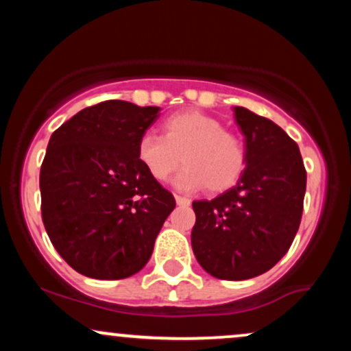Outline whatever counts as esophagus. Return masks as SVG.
I'll list each match as a JSON object with an SVG mask.
<instances>
[{
  "label": "esophagus",
  "instance_id": "esophagus-1",
  "mask_svg": "<svg viewBox=\"0 0 351 351\" xmlns=\"http://www.w3.org/2000/svg\"><path fill=\"white\" fill-rule=\"evenodd\" d=\"M175 199H176V204H180V206H188V204L191 203V201H189V198H186V196H178V195H176Z\"/></svg>",
  "mask_w": 351,
  "mask_h": 351
}]
</instances>
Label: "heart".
<instances>
[{"label": "heart", "mask_w": 351, "mask_h": 351, "mask_svg": "<svg viewBox=\"0 0 351 351\" xmlns=\"http://www.w3.org/2000/svg\"><path fill=\"white\" fill-rule=\"evenodd\" d=\"M136 156L153 180L167 181L186 167L175 184L183 191L208 188L223 193L241 180L247 167V150L241 136L226 130L215 117L198 110L173 114L162 123V135L147 132L136 143Z\"/></svg>", "instance_id": "b5f03b06"}]
</instances>
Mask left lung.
<instances>
[{
	"label": "left lung",
	"mask_w": 351,
	"mask_h": 351,
	"mask_svg": "<svg viewBox=\"0 0 351 351\" xmlns=\"http://www.w3.org/2000/svg\"><path fill=\"white\" fill-rule=\"evenodd\" d=\"M244 134L247 167L215 199L193 201L191 245L213 277L245 280L272 269L291 247L300 226L307 171L299 147L265 117L234 107Z\"/></svg>",
	"instance_id": "obj_1"
}]
</instances>
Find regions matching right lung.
<instances>
[{
  "mask_svg": "<svg viewBox=\"0 0 351 351\" xmlns=\"http://www.w3.org/2000/svg\"><path fill=\"white\" fill-rule=\"evenodd\" d=\"M158 112L106 100L51 135L39 175L43 223L56 251L82 276L117 280L142 271L176 206L136 156Z\"/></svg>",
  "mask_w": 351,
  "mask_h": 351,
  "instance_id": "obj_1",
  "label": "right lung"
}]
</instances>
